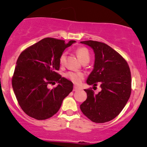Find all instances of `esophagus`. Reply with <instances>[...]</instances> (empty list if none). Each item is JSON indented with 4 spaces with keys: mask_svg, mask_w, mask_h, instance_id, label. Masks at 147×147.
Returning a JSON list of instances; mask_svg holds the SVG:
<instances>
[{
    "mask_svg": "<svg viewBox=\"0 0 147 147\" xmlns=\"http://www.w3.org/2000/svg\"><path fill=\"white\" fill-rule=\"evenodd\" d=\"M80 90V88L78 87V86H74L73 91H77V90Z\"/></svg>",
    "mask_w": 147,
    "mask_h": 147,
    "instance_id": "1",
    "label": "esophagus"
}]
</instances>
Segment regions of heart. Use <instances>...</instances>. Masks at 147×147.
I'll return each mask as SVG.
<instances>
[{
  "label": "heart",
  "instance_id": "obj_1",
  "mask_svg": "<svg viewBox=\"0 0 147 147\" xmlns=\"http://www.w3.org/2000/svg\"><path fill=\"white\" fill-rule=\"evenodd\" d=\"M76 54L79 59V60L82 61V63H88L90 61V55L88 50L85 47H79L76 50ZM65 60V52H63L61 55L59 57V63L63 64ZM65 77L70 81H72L73 83L79 84L82 82L84 79V75L80 72H68L65 74Z\"/></svg>",
  "mask_w": 147,
  "mask_h": 147
}]
</instances>
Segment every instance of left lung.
<instances>
[{
	"mask_svg": "<svg viewBox=\"0 0 147 147\" xmlns=\"http://www.w3.org/2000/svg\"><path fill=\"white\" fill-rule=\"evenodd\" d=\"M95 53L94 68L86 83L94 87L100 84L102 90L95 94L85 89L87 99L80 105L82 113L92 122L104 123L120 113L131 92V75L126 61L106 43L95 41H81Z\"/></svg>",
	"mask_w": 147,
	"mask_h": 147,
	"instance_id": "left-lung-1",
	"label": "left lung"
}]
</instances>
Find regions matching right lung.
I'll return each mask as SVG.
<instances>
[{
  "label": "right lung",
  "instance_id": "add662e5",
  "mask_svg": "<svg viewBox=\"0 0 147 147\" xmlns=\"http://www.w3.org/2000/svg\"><path fill=\"white\" fill-rule=\"evenodd\" d=\"M75 41L45 38L21 52L16 61L11 84L18 104L30 117L43 120L59 110L62 102L72 92L73 84L57 72L59 57ZM59 84L52 89L48 84Z\"/></svg>",
  "mask_w": 147,
  "mask_h": 147
}]
</instances>
